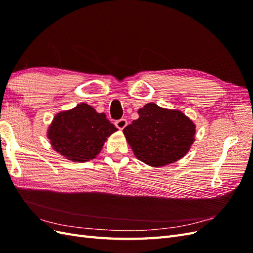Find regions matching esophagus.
Here are the masks:
<instances>
[{"label":"esophagus","instance_id":"esophagus-1","mask_svg":"<svg viewBox=\"0 0 253 253\" xmlns=\"http://www.w3.org/2000/svg\"><path fill=\"white\" fill-rule=\"evenodd\" d=\"M115 125H116V126L119 129H124L127 126V121L125 118H121V119H119V120H117L116 122H115Z\"/></svg>","mask_w":253,"mask_h":253}]
</instances>
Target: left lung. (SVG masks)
Returning a JSON list of instances; mask_svg holds the SVG:
<instances>
[{"mask_svg":"<svg viewBox=\"0 0 253 253\" xmlns=\"http://www.w3.org/2000/svg\"><path fill=\"white\" fill-rule=\"evenodd\" d=\"M139 117L124 128L137 159L151 167H164L181 159L195 140L196 126L179 110L150 102L138 110Z\"/></svg>","mask_w":253,"mask_h":253,"instance_id":"left-lung-1","label":"left lung"}]
</instances>
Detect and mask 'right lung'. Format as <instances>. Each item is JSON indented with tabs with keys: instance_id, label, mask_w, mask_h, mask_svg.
<instances>
[{
	"instance_id": "add662e5",
	"label": "right lung",
	"mask_w": 253,
	"mask_h": 253,
	"mask_svg": "<svg viewBox=\"0 0 253 253\" xmlns=\"http://www.w3.org/2000/svg\"><path fill=\"white\" fill-rule=\"evenodd\" d=\"M116 131L104 113L82 102L56 114L46 135L59 154L74 163H85L96 158L108 137Z\"/></svg>"
}]
</instances>
